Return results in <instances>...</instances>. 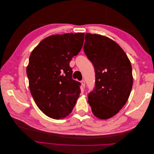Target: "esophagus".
<instances>
[{
	"label": "esophagus",
	"mask_w": 154,
	"mask_h": 154,
	"mask_svg": "<svg viewBox=\"0 0 154 154\" xmlns=\"http://www.w3.org/2000/svg\"><path fill=\"white\" fill-rule=\"evenodd\" d=\"M81 83H82V88H85V81H84V80H82Z\"/></svg>",
	"instance_id": "obj_1"
}]
</instances>
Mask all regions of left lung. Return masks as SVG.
Instances as JSON below:
<instances>
[{
    "label": "left lung",
    "mask_w": 154,
    "mask_h": 154,
    "mask_svg": "<svg viewBox=\"0 0 154 154\" xmlns=\"http://www.w3.org/2000/svg\"><path fill=\"white\" fill-rule=\"evenodd\" d=\"M84 53L95 71V87L88 94L93 114L101 119L118 113L127 103L133 85L132 66L124 51L114 41L87 33Z\"/></svg>",
    "instance_id": "left-lung-1"
}]
</instances>
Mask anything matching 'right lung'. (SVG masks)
I'll return each mask as SVG.
<instances>
[{
  "instance_id": "obj_1",
  "label": "right lung",
  "mask_w": 154,
  "mask_h": 154,
  "mask_svg": "<svg viewBox=\"0 0 154 154\" xmlns=\"http://www.w3.org/2000/svg\"><path fill=\"white\" fill-rule=\"evenodd\" d=\"M84 33L49 36L32 51L26 72L36 105L48 117L60 119L71 112L81 92L69 63L82 48Z\"/></svg>"
}]
</instances>
